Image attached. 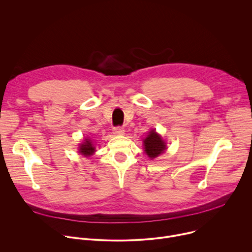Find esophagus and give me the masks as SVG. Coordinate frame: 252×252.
<instances>
[{
	"label": "esophagus",
	"mask_w": 252,
	"mask_h": 252,
	"mask_svg": "<svg viewBox=\"0 0 252 252\" xmlns=\"http://www.w3.org/2000/svg\"><path fill=\"white\" fill-rule=\"evenodd\" d=\"M113 133L117 134V135H122L125 133V128L122 126H117V127H113Z\"/></svg>",
	"instance_id": "1"
}]
</instances>
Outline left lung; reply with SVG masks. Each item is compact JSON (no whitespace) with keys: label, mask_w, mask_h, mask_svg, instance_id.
<instances>
[{"label":"left lung","mask_w":252,"mask_h":252,"mask_svg":"<svg viewBox=\"0 0 252 252\" xmlns=\"http://www.w3.org/2000/svg\"><path fill=\"white\" fill-rule=\"evenodd\" d=\"M144 146L146 154L151 158H157L158 156L164 153V151L166 150L165 142L162 140L161 135L155 131V129L150 131V133L144 141Z\"/></svg>","instance_id":"left-lung-1"}]
</instances>
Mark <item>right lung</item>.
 Segmentation results:
<instances>
[{
    "label": "right lung",
    "instance_id": "add662e5",
    "mask_svg": "<svg viewBox=\"0 0 252 252\" xmlns=\"http://www.w3.org/2000/svg\"><path fill=\"white\" fill-rule=\"evenodd\" d=\"M94 151L95 150H94L93 143H91L90 140H87V139H85V142L82 145H80V147H79L80 154H82L85 157L93 155L94 153Z\"/></svg>",
    "mask_w": 252,
    "mask_h": 252
}]
</instances>
